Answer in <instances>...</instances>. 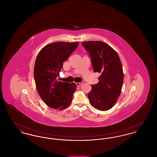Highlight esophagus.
Segmentation results:
<instances>
[{
	"instance_id": "34e87169",
	"label": "esophagus",
	"mask_w": 157,
	"mask_h": 157,
	"mask_svg": "<svg viewBox=\"0 0 157 157\" xmlns=\"http://www.w3.org/2000/svg\"><path fill=\"white\" fill-rule=\"evenodd\" d=\"M82 84H83L82 82H79V83L77 82V83H76V85H77V86H81Z\"/></svg>"
}]
</instances>
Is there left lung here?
I'll return each mask as SVG.
<instances>
[{"label":"left lung","mask_w":157,"mask_h":157,"mask_svg":"<svg viewBox=\"0 0 157 157\" xmlns=\"http://www.w3.org/2000/svg\"><path fill=\"white\" fill-rule=\"evenodd\" d=\"M91 58L95 72L101 75L88 94L91 105L100 111L112 108L120 97L124 82L122 63L117 52L102 41L82 42Z\"/></svg>","instance_id":"left-lung-1"}]
</instances>
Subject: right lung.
<instances>
[{
    "instance_id": "1",
    "label": "right lung",
    "mask_w": 157,
    "mask_h": 157,
    "mask_svg": "<svg viewBox=\"0 0 157 157\" xmlns=\"http://www.w3.org/2000/svg\"><path fill=\"white\" fill-rule=\"evenodd\" d=\"M78 42H57L44 46L37 55L34 78L37 92L50 108L62 110L71 104L76 89L75 83L58 81L56 78Z\"/></svg>"
}]
</instances>
